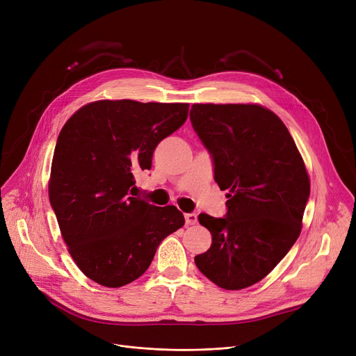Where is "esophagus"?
<instances>
[{"instance_id":"1","label":"esophagus","mask_w":356,"mask_h":356,"mask_svg":"<svg viewBox=\"0 0 356 356\" xmlns=\"http://www.w3.org/2000/svg\"><path fill=\"white\" fill-rule=\"evenodd\" d=\"M184 220H186V224L187 225H193L197 222V214L196 213H186L184 214Z\"/></svg>"}]
</instances>
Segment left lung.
<instances>
[{"label":"left lung","mask_w":356,"mask_h":356,"mask_svg":"<svg viewBox=\"0 0 356 356\" xmlns=\"http://www.w3.org/2000/svg\"><path fill=\"white\" fill-rule=\"evenodd\" d=\"M190 120L213 157L227 213L199 214L211 247L197 268L224 289L261 281L297 241L309 197L304 160L282 120L260 105L195 104Z\"/></svg>","instance_id":"left-lung-1"}]
</instances>
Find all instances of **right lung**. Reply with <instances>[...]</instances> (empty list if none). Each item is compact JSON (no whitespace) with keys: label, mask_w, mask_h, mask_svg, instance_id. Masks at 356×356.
<instances>
[{"label":"right lung","mask_w":356,"mask_h":356,"mask_svg":"<svg viewBox=\"0 0 356 356\" xmlns=\"http://www.w3.org/2000/svg\"><path fill=\"white\" fill-rule=\"evenodd\" d=\"M188 104L98 101L81 108L58 136L49 202L79 270L118 288L139 278L159 244L184 224L175 206L138 196L135 175L150 170L156 146L186 122Z\"/></svg>","instance_id":"right-lung-1"}]
</instances>
